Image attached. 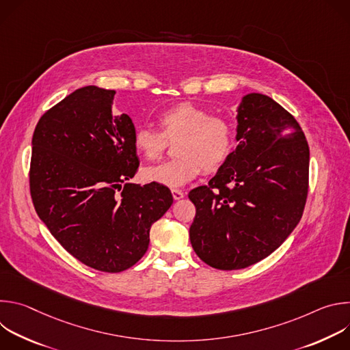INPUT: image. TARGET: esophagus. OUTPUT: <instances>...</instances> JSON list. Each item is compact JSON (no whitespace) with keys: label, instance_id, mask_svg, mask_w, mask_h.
<instances>
[{"label":"esophagus","instance_id":"34e87169","mask_svg":"<svg viewBox=\"0 0 350 350\" xmlns=\"http://www.w3.org/2000/svg\"><path fill=\"white\" fill-rule=\"evenodd\" d=\"M172 193H173V198L176 199V201H178V199H181V198H184V192L183 191H180V189H172Z\"/></svg>","mask_w":350,"mask_h":350}]
</instances>
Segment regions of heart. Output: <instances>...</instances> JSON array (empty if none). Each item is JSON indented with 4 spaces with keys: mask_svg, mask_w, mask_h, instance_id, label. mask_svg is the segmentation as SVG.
Here are the masks:
<instances>
[{
    "mask_svg": "<svg viewBox=\"0 0 350 350\" xmlns=\"http://www.w3.org/2000/svg\"><path fill=\"white\" fill-rule=\"evenodd\" d=\"M159 130L138 127L134 133V146L146 161H158L166 151L167 141H176L174 152L178 158L149 166L142 170V178L170 188L183 187L201 170L217 172L230 158L235 144L232 123L223 116L191 104H176L158 116Z\"/></svg>",
    "mask_w": 350,
    "mask_h": 350,
    "instance_id": "obj_1",
    "label": "heart"
}]
</instances>
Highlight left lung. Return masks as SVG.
I'll return each mask as SVG.
<instances>
[{"mask_svg":"<svg viewBox=\"0 0 350 350\" xmlns=\"http://www.w3.org/2000/svg\"><path fill=\"white\" fill-rule=\"evenodd\" d=\"M235 151L208 185L189 191V239L211 267L239 270L273 254L304 215L309 145L295 118L267 95L238 107Z\"/></svg>","mask_w":350,"mask_h":350,"instance_id":"left-lung-1","label":"left lung"}]
</instances>
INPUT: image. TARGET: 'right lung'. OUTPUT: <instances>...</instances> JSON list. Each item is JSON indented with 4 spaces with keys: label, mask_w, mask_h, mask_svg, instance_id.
<instances>
[{
    "label": "right lung",
    "mask_w": 350,
    "mask_h": 350,
    "mask_svg": "<svg viewBox=\"0 0 350 350\" xmlns=\"http://www.w3.org/2000/svg\"><path fill=\"white\" fill-rule=\"evenodd\" d=\"M113 90L87 85L38 120L30 195L42 223L85 266L120 273L146 252L149 230L173 204L167 187L127 183L138 170L135 127L112 115Z\"/></svg>",
    "instance_id": "1"
}]
</instances>
